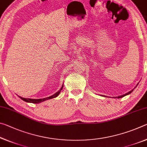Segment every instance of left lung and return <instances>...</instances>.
Listing matches in <instances>:
<instances>
[{"label":"left lung","mask_w":147,"mask_h":147,"mask_svg":"<svg viewBox=\"0 0 147 147\" xmlns=\"http://www.w3.org/2000/svg\"><path fill=\"white\" fill-rule=\"evenodd\" d=\"M138 84H137V86H138ZM137 86H136V87H137ZM135 88H134V89H135ZM134 89H132V90H131L130 91L128 92L127 93H126V94H123V95H120V96H114L113 98H122V97H124V96H126V95H128V94H130V93H131V92H132V91H134ZM102 96H103V95H102Z\"/></svg>","instance_id":"8db88e82"}]
</instances>
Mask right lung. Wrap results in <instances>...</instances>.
I'll list each match as a JSON object with an SVG mask.
<instances>
[{"label":"right lung","mask_w":147,"mask_h":147,"mask_svg":"<svg viewBox=\"0 0 147 147\" xmlns=\"http://www.w3.org/2000/svg\"><path fill=\"white\" fill-rule=\"evenodd\" d=\"M63 85H62V86H61V88H60V89H59V90L58 92H56V93H54V94H53V95H52V96H49V97H47V98H39V99H33V98H23V97H21V96H19V97L20 98L22 99V100H23L26 102L34 103V104H39V103H40V102H42L45 101V100H49V99H51V98H55V97H57V96H58L59 95V94L60 93V92H61V91L62 88H63Z\"/></svg>","instance_id":"1"}]
</instances>
